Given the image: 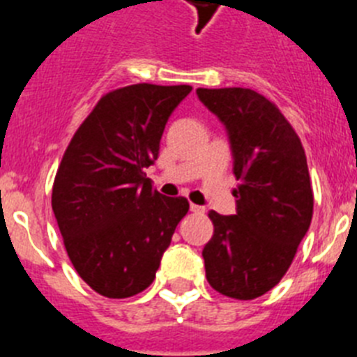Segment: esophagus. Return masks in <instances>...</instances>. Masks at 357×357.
I'll return each instance as SVG.
<instances>
[{
	"label": "esophagus",
	"instance_id": "34e87169",
	"mask_svg": "<svg viewBox=\"0 0 357 357\" xmlns=\"http://www.w3.org/2000/svg\"><path fill=\"white\" fill-rule=\"evenodd\" d=\"M190 212L194 213H204V206H199V204H190Z\"/></svg>",
	"mask_w": 357,
	"mask_h": 357
}]
</instances>
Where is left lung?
I'll return each mask as SVG.
<instances>
[{
  "label": "left lung",
  "instance_id": "1",
  "mask_svg": "<svg viewBox=\"0 0 357 357\" xmlns=\"http://www.w3.org/2000/svg\"><path fill=\"white\" fill-rule=\"evenodd\" d=\"M225 126L234 174V215L210 212L203 248L206 280L237 300H253L289 269L312 219V188L302 142L275 104L246 88H197Z\"/></svg>",
  "mask_w": 357,
  "mask_h": 357
}]
</instances>
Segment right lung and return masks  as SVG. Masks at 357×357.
I'll use <instances>...</instances> for the list:
<instances>
[{
    "instance_id": "add662e5",
    "label": "right lung",
    "mask_w": 357,
    "mask_h": 357,
    "mask_svg": "<svg viewBox=\"0 0 357 357\" xmlns=\"http://www.w3.org/2000/svg\"><path fill=\"white\" fill-rule=\"evenodd\" d=\"M190 86L132 84L98 100L59 165L52 208L80 278L107 298H129L153 284L185 197L153 188L165 123Z\"/></svg>"
}]
</instances>
